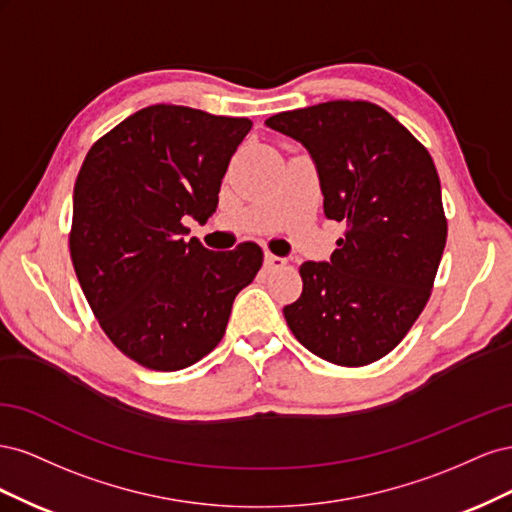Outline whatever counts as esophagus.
<instances>
[{
	"mask_svg": "<svg viewBox=\"0 0 512 512\" xmlns=\"http://www.w3.org/2000/svg\"><path fill=\"white\" fill-rule=\"evenodd\" d=\"M265 265H267L269 269H280V267H284V265H286V258H282V256H275V254L267 252V254H265Z\"/></svg>",
	"mask_w": 512,
	"mask_h": 512,
	"instance_id": "1",
	"label": "esophagus"
}]
</instances>
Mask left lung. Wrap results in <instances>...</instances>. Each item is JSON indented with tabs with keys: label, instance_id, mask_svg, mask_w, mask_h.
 Returning a JSON list of instances; mask_svg holds the SVG:
<instances>
[{
	"label": "left lung",
	"instance_id": "8db88e82",
	"mask_svg": "<svg viewBox=\"0 0 512 512\" xmlns=\"http://www.w3.org/2000/svg\"><path fill=\"white\" fill-rule=\"evenodd\" d=\"M312 156L324 215L344 222L329 262L299 267L303 292L284 307L294 337L320 359L369 365L425 309L446 245L429 151L378 104L331 100L269 117Z\"/></svg>",
	"mask_w": 512,
	"mask_h": 512
}]
</instances>
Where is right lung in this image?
Wrapping results in <instances>:
<instances>
[{"label": "right lung", "instance_id": "1", "mask_svg": "<svg viewBox=\"0 0 512 512\" xmlns=\"http://www.w3.org/2000/svg\"><path fill=\"white\" fill-rule=\"evenodd\" d=\"M252 121L153 104L89 149L74 185L70 256L106 337L147 369L177 371L222 342L232 303L262 267L239 243L211 252L183 218L205 224Z\"/></svg>", "mask_w": 512, "mask_h": 512}]
</instances>
